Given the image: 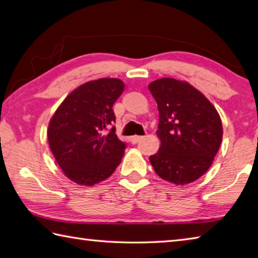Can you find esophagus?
Listing matches in <instances>:
<instances>
[{
	"instance_id": "1",
	"label": "esophagus",
	"mask_w": 258,
	"mask_h": 258,
	"mask_svg": "<svg viewBox=\"0 0 258 258\" xmlns=\"http://www.w3.org/2000/svg\"><path fill=\"white\" fill-rule=\"evenodd\" d=\"M142 139H143V137H140V135H133V137L130 138V141H131V143L137 144L140 140H142Z\"/></svg>"
}]
</instances>
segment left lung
Listing matches in <instances>:
<instances>
[{
    "mask_svg": "<svg viewBox=\"0 0 258 258\" xmlns=\"http://www.w3.org/2000/svg\"><path fill=\"white\" fill-rule=\"evenodd\" d=\"M157 101L161 145L150 157L159 177L186 185L199 179L212 166L222 142L218 110L202 92L186 81L162 78L149 84Z\"/></svg>",
    "mask_w": 258,
    "mask_h": 258,
    "instance_id": "8db88e82",
    "label": "left lung"
}]
</instances>
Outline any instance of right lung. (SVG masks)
<instances>
[{"label":"right lung","instance_id":"1","mask_svg":"<svg viewBox=\"0 0 258 258\" xmlns=\"http://www.w3.org/2000/svg\"><path fill=\"white\" fill-rule=\"evenodd\" d=\"M124 82L104 78L79 86L51 116L47 140L56 162L70 180L93 186L108 178L124 156L117 138L113 106Z\"/></svg>","mask_w":258,"mask_h":258}]
</instances>
